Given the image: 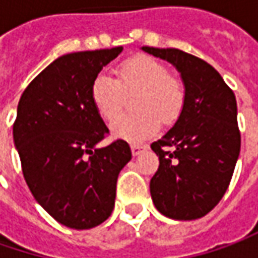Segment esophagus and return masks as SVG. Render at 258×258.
<instances>
[{
    "mask_svg": "<svg viewBox=\"0 0 258 258\" xmlns=\"http://www.w3.org/2000/svg\"><path fill=\"white\" fill-rule=\"evenodd\" d=\"M147 149H149L147 144H141V143H134V144H131V151H133L134 156H139L141 153H144Z\"/></svg>",
    "mask_w": 258,
    "mask_h": 258,
    "instance_id": "34e87169",
    "label": "esophagus"
}]
</instances>
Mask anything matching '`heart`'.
I'll return each mask as SVG.
<instances>
[{"label": "heart", "mask_w": 258, "mask_h": 258, "mask_svg": "<svg viewBox=\"0 0 258 258\" xmlns=\"http://www.w3.org/2000/svg\"><path fill=\"white\" fill-rule=\"evenodd\" d=\"M115 76L98 75L91 85V99L98 114L112 121L123 106L125 96L136 94L133 106L138 112L121 116L111 125L118 139H147L159 130L160 121L172 124L183 112L185 85L160 60L146 54L130 57L118 64Z\"/></svg>", "instance_id": "heart-1"}]
</instances>
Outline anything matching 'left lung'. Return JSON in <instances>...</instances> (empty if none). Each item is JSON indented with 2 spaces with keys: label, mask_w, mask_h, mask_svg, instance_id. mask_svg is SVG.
I'll return each mask as SVG.
<instances>
[{
  "label": "left lung",
  "mask_w": 258,
  "mask_h": 258,
  "mask_svg": "<svg viewBox=\"0 0 258 258\" xmlns=\"http://www.w3.org/2000/svg\"><path fill=\"white\" fill-rule=\"evenodd\" d=\"M143 50L173 63L186 89L183 112L151 144L159 169L150 194L163 215L180 221L205 217L230 186L241 147L237 101L209 63L179 49Z\"/></svg>",
  "instance_id": "obj_1"
}]
</instances>
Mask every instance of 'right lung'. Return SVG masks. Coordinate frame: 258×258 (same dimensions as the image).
I'll list each match as a JSON object with an SVG mask.
<instances>
[{
	"instance_id": "obj_1",
	"label": "right lung",
	"mask_w": 258,
	"mask_h": 258,
	"mask_svg": "<svg viewBox=\"0 0 258 258\" xmlns=\"http://www.w3.org/2000/svg\"><path fill=\"white\" fill-rule=\"evenodd\" d=\"M121 50L64 54L28 84L18 102L13 136L28 189L69 228H94L111 215L118 174L131 160L121 139L96 149L109 130L91 99L94 79Z\"/></svg>"
}]
</instances>
